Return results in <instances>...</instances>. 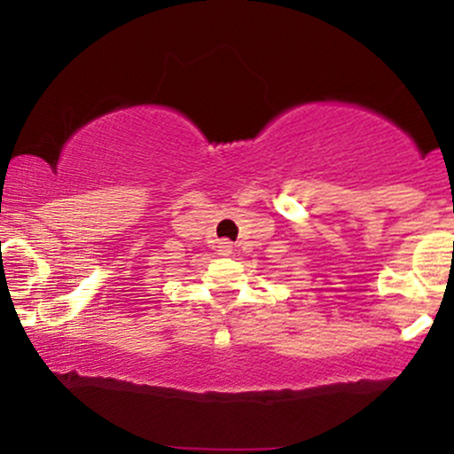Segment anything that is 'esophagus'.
<instances>
[{"label": "esophagus", "mask_w": 454, "mask_h": 454, "mask_svg": "<svg viewBox=\"0 0 454 454\" xmlns=\"http://www.w3.org/2000/svg\"><path fill=\"white\" fill-rule=\"evenodd\" d=\"M217 254H220V256H231V254H232V243L231 241H220V243H217Z\"/></svg>", "instance_id": "34e87169"}]
</instances>
